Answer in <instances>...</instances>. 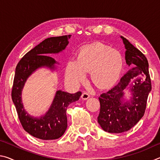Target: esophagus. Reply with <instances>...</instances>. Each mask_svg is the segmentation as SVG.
<instances>
[{"instance_id":"esophagus-1","label":"esophagus","mask_w":160,"mask_h":160,"mask_svg":"<svg viewBox=\"0 0 160 160\" xmlns=\"http://www.w3.org/2000/svg\"><path fill=\"white\" fill-rule=\"evenodd\" d=\"M90 94L88 93V92H83L82 94V95H81V98H82L84 100H86V99H88V98H90Z\"/></svg>"}]
</instances>
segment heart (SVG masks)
<instances>
[{
    "instance_id": "1",
    "label": "heart",
    "mask_w": 160,
    "mask_h": 160,
    "mask_svg": "<svg viewBox=\"0 0 160 160\" xmlns=\"http://www.w3.org/2000/svg\"><path fill=\"white\" fill-rule=\"evenodd\" d=\"M122 68L123 58L118 51L102 44H91L81 49L77 60L70 59L65 78L69 85L77 87L91 70L93 82L99 88H107L116 82Z\"/></svg>"
}]
</instances>
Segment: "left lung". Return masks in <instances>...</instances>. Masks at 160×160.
Instances as JSON below:
<instances>
[{
    "mask_svg": "<svg viewBox=\"0 0 160 160\" xmlns=\"http://www.w3.org/2000/svg\"><path fill=\"white\" fill-rule=\"evenodd\" d=\"M121 38L126 50V64L131 69L124 74L117 85L99 97L98 123L104 131L112 133L128 131L142 118L148 94L152 90L147 58L128 40L122 36ZM127 89L132 94L128 100L125 99V90Z\"/></svg>",
    "mask_w": 160,
    "mask_h": 160,
    "instance_id": "obj_1",
    "label": "left lung"
}]
</instances>
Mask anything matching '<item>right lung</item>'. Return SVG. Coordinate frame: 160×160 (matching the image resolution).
Here are the masks:
<instances>
[{"mask_svg":"<svg viewBox=\"0 0 160 160\" xmlns=\"http://www.w3.org/2000/svg\"><path fill=\"white\" fill-rule=\"evenodd\" d=\"M70 37L71 35H65L47 38L27 53L16 66L12 99L23 128L37 138L56 140L64 134L68 126L67 107L78 101L82 92L70 94L62 90L56 91L48 112L39 117H34L24 108L22 91L27 80L37 69L47 68L52 71L56 69V64L59 63L49 55L62 52L68 44Z\"/></svg>","mask_w":160,"mask_h":160,"instance_id":"right-lung-1","label":"right lung"}]
</instances>
